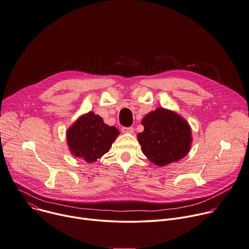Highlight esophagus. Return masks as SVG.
Segmentation results:
<instances>
[{"instance_id": "1", "label": "esophagus", "mask_w": 249, "mask_h": 249, "mask_svg": "<svg viewBox=\"0 0 249 249\" xmlns=\"http://www.w3.org/2000/svg\"><path fill=\"white\" fill-rule=\"evenodd\" d=\"M122 132L127 133V134H133L134 133V128L133 127H123Z\"/></svg>"}]
</instances>
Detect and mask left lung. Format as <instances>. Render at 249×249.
Returning <instances> with one entry per match:
<instances>
[{"label": "left lung", "instance_id": "1", "mask_svg": "<svg viewBox=\"0 0 249 249\" xmlns=\"http://www.w3.org/2000/svg\"><path fill=\"white\" fill-rule=\"evenodd\" d=\"M144 131L138 134L143 154L155 165L164 167L188 155L193 137L186 119L177 112L159 107L142 119Z\"/></svg>", "mask_w": 249, "mask_h": 249}]
</instances>
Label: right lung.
Segmentation results:
<instances>
[{
    "label": "right lung",
    "mask_w": 249,
    "mask_h": 249,
    "mask_svg": "<svg viewBox=\"0 0 249 249\" xmlns=\"http://www.w3.org/2000/svg\"><path fill=\"white\" fill-rule=\"evenodd\" d=\"M119 134L116 127L105 124L99 115L89 111L67 129L66 142L71 155L93 163L109 151Z\"/></svg>",
    "instance_id": "1"
}]
</instances>
